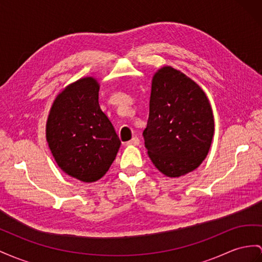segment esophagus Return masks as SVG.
Returning a JSON list of instances; mask_svg holds the SVG:
<instances>
[{
  "mask_svg": "<svg viewBox=\"0 0 262 262\" xmlns=\"http://www.w3.org/2000/svg\"><path fill=\"white\" fill-rule=\"evenodd\" d=\"M139 138L138 137H133L130 140H128V142H126V145H139Z\"/></svg>",
  "mask_w": 262,
  "mask_h": 262,
  "instance_id": "1",
  "label": "esophagus"
}]
</instances>
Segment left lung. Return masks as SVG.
Returning a JSON list of instances; mask_svg holds the SVG:
<instances>
[{"label":"left lung","mask_w":262,"mask_h":262,"mask_svg":"<svg viewBox=\"0 0 262 262\" xmlns=\"http://www.w3.org/2000/svg\"><path fill=\"white\" fill-rule=\"evenodd\" d=\"M206 94L192 79L165 66L152 77L149 116L143 136L149 158L168 177L190 172L203 163L213 136Z\"/></svg>","instance_id":"obj_1"}]
</instances>
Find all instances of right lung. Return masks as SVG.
I'll use <instances>...</instances> for the list:
<instances>
[{
  "mask_svg": "<svg viewBox=\"0 0 262 262\" xmlns=\"http://www.w3.org/2000/svg\"><path fill=\"white\" fill-rule=\"evenodd\" d=\"M99 86L85 77L67 86L53 104L46 139L57 165L67 175L93 183L110 169L120 140L98 104Z\"/></svg>",
  "mask_w": 262,
  "mask_h": 262,
  "instance_id": "obj_1",
  "label": "right lung"
}]
</instances>
